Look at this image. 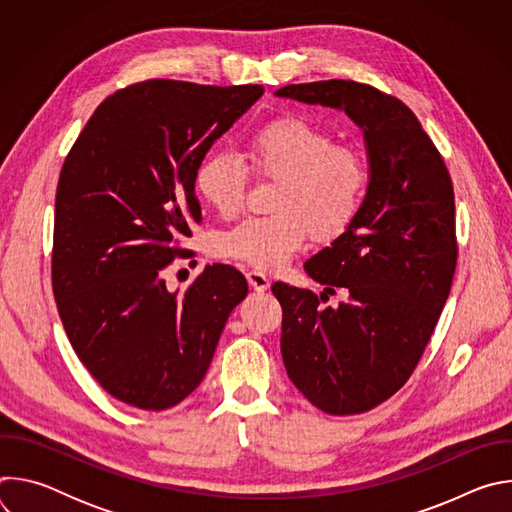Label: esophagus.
I'll list each match as a JSON object with an SVG mask.
<instances>
[{"mask_svg":"<svg viewBox=\"0 0 512 512\" xmlns=\"http://www.w3.org/2000/svg\"><path fill=\"white\" fill-rule=\"evenodd\" d=\"M247 279H249V285H251L255 291H267L269 285H271V279H269L263 271H257V269L249 271V273H247Z\"/></svg>","mask_w":512,"mask_h":512,"instance_id":"34e87169","label":"esophagus"}]
</instances>
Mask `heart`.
<instances>
[{"label": "heart", "instance_id": "heart-1", "mask_svg": "<svg viewBox=\"0 0 512 512\" xmlns=\"http://www.w3.org/2000/svg\"><path fill=\"white\" fill-rule=\"evenodd\" d=\"M247 158L257 174L281 180L277 212L218 233L212 243L218 257L273 271L308 245L310 233L332 241L356 221L369 188L367 162L348 145H336L322 125L300 115L273 119L251 133ZM194 184L218 214L235 216L245 202L247 164L231 152L210 154Z\"/></svg>", "mask_w": 512, "mask_h": 512}]
</instances>
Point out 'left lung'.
Masks as SVG:
<instances>
[{
	"label": "left lung",
	"instance_id": "left-lung-1",
	"mask_svg": "<svg viewBox=\"0 0 512 512\" xmlns=\"http://www.w3.org/2000/svg\"><path fill=\"white\" fill-rule=\"evenodd\" d=\"M277 97L342 109L364 133L369 188L350 229L306 261L326 285L273 283L281 356L304 397L330 415L371 411L411 377L440 320L458 261L456 204L442 154L397 97L354 81L287 85ZM345 300L324 307L327 294Z\"/></svg>",
	"mask_w": 512,
	"mask_h": 512
}]
</instances>
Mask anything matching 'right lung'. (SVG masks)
Returning <instances> with one entry per match:
<instances>
[{"label":"right lung","mask_w":512,"mask_h":512,"mask_svg":"<svg viewBox=\"0 0 512 512\" xmlns=\"http://www.w3.org/2000/svg\"><path fill=\"white\" fill-rule=\"evenodd\" d=\"M263 95L152 79L109 95L58 178L52 291L66 336L95 381L137 409L162 411L204 379L245 275L223 263L184 294L162 277L200 223L196 170Z\"/></svg>","instance_id":"right-lung-1"}]
</instances>
